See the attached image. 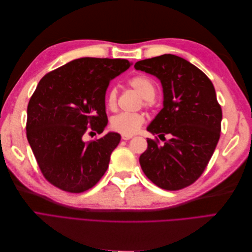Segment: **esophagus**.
<instances>
[{
    "instance_id": "34e87169",
    "label": "esophagus",
    "mask_w": 252,
    "mask_h": 252,
    "mask_svg": "<svg viewBox=\"0 0 252 252\" xmlns=\"http://www.w3.org/2000/svg\"><path fill=\"white\" fill-rule=\"evenodd\" d=\"M122 139L123 140H130V139H132V135H127V134H122Z\"/></svg>"
}]
</instances>
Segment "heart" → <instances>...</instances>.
Masks as SVG:
<instances>
[{
  "instance_id": "heart-1",
  "label": "heart",
  "mask_w": 252,
  "mask_h": 252,
  "mask_svg": "<svg viewBox=\"0 0 252 252\" xmlns=\"http://www.w3.org/2000/svg\"><path fill=\"white\" fill-rule=\"evenodd\" d=\"M127 84L133 88L143 97V105L145 107H151L154 105V97L157 94V87L154 81L147 75L135 74L127 80ZM106 107L114 111L118 106V89L111 87L105 98ZM145 117L142 113L135 112H121L111 119V128L120 133L131 135L138 132L144 124Z\"/></svg>"
}]
</instances>
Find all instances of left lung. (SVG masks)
Instances as JSON below:
<instances>
[{
  "mask_svg": "<svg viewBox=\"0 0 252 252\" xmlns=\"http://www.w3.org/2000/svg\"><path fill=\"white\" fill-rule=\"evenodd\" d=\"M134 68L156 75L163 86L164 107L147 130L159 139L170 135L162 146L157 136L147 139L142 170L159 188H185L201 177L220 139L222 108L215 87L201 69L178 56L142 60Z\"/></svg>",
  "mask_w": 252,
  "mask_h": 252,
  "instance_id": "1",
  "label": "left lung"
}]
</instances>
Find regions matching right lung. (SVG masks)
<instances>
[{
    "mask_svg": "<svg viewBox=\"0 0 252 252\" xmlns=\"http://www.w3.org/2000/svg\"><path fill=\"white\" fill-rule=\"evenodd\" d=\"M129 66L124 59L82 58L46 73L37 84L27 106L26 135L41 172L53 186L81 193L107 170L121 135L84 138L104 131L106 89Z\"/></svg>",
    "mask_w": 252,
    "mask_h": 252,
    "instance_id": "obj_1",
    "label": "right lung"
}]
</instances>
